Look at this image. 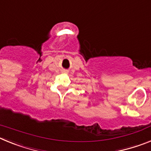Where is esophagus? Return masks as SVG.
Listing matches in <instances>:
<instances>
[{"mask_svg": "<svg viewBox=\"0 0 151 151\" xmlns=\"http://www.w3.org/2000/svg\"><path fill=\"white\" fill-rule=\"evenodd\" d=\"M63 73H68V72H67V71H66V70H64V71H63Z\"/></svg>", "mask_w": 151, "mask_h": 151, "instance_id": "obj_1", "label": "esophagus"}]
</instances>
